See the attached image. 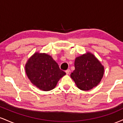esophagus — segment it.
Segmentation results:
<instances>
[{"label":"esophagus","instance_id":"obj_1","mask_svg":"<svg viewBox=\"0 0 123 123\" xmlns=\"http://www.w3.org/2000/svg\"><path fill=\"white\" fill-rule=\"evenodd\" d=\"M70 72V69H67V70H66V71H65V72H66V74H69Z\"/></svg>","mask_w":123,"mask_h":123}]
</instances>
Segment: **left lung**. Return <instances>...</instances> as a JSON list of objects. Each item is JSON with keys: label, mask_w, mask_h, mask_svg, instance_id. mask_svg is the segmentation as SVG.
I'll list each match as a JSON object with an SVG mask.
<instances>
[{"label": "left lung", "mask_w": 123, "mask_h": 123, "mask_svg": "<svg viewBox=\"0 0 123 123\" xmlns=\"http://www.w3.org/2000/svg\"><path fill=\"white\" fill-rule=\"evenodd\" d=\"M74 68L70 77L83 91L90 90L98 86L104 74V66L90 52L76 58Z\"/></svg>", "instance_id": "8db88e82"}]
</instances>
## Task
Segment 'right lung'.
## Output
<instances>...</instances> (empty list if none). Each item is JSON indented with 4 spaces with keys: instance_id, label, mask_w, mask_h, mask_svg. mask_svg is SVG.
<instances>
[{
    "instance_id": "right-lung-1",
    "label": "right lung",
    "mask_w": 123,
    "mask_h": 123,
    "mask_svg": "<svg viewBox=\"0 0 123 123\" xmlns=\"http://www.w3.org/2000/svg\"><path fill=\"white\" fill-rule=\"evenodd\" d=\"M25 69L31 82L44 91L54 88L60 79L66 74L51 56L39 52H36L28 59Z\"/></svg>"
}]
</instances>
